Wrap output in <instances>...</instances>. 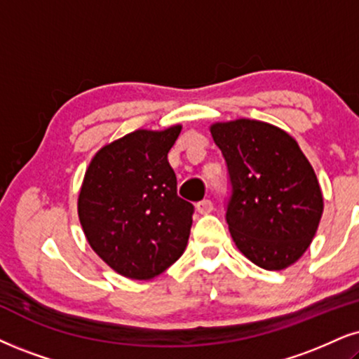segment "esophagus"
I'll return each instance as SVG.
<instances>
[{
    "mask_svg": "<svg viewBox=\"0 0 359 359\" xmlns=\"http://www.w3.org/2000/svg\"><path fill=\"white\" fill-rule=\"evenodd\" d=\"M196 211L200 215H210L213 211V201L211 200H203L196 205Z\"/></svg>",
    "mask_w": 359,
    "mask_h": 359,
    "instance_id": "1",
    "label": "esophagus"
}]
</instances>
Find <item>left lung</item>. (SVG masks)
Listing matches in <instances>:
<instances>
[{
	"instance_id": "left-lung-1",
	"label": "left lung",
	"mask_w": 359,
	"mask_h": 359,
	"mask_svg": "<svg viewBox=\"0 0 359 359\" xmlns=\"http://www.w3.org/2000/svg\"><path fill=\"white\" fill-rule=\"evenodd\" d=\"M211 136L228 166L226 221L238 250L276 271L302 258L323 215V193L294 138L256 119L215 123Z\"/></svg>"
}]
</instances>
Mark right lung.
Wrapping results in <instances>:
<instances>
[{"instance_id": "1", "label": "right lung", "mask_w": 359, "mask_h": 359, "mask_svg": "<svg viewBox=\"0 0 359 359\" xmlns=\"http://www.w3.org/2000/svg\"><path fill=\"white\" fill-rule=\"evenodd\" d=\"M180 133V125L133 131L103 146L85 172L78 216L86 240L131 280H153L188 245L194 206L178 196L168 163Z\"/></svg>"}]
</instances>
